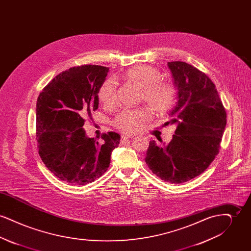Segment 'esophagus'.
<instances>
[{"label": "esophagus", "instance_id": "esophagus-1", "mask_svg": "<svg viewBox=\"0 0 251 251\" xmlns=\"http://www.w3.org/2000/svg\"><path fill=\"white\" fill-rule=\"evenodd\" d=\"M131 137V135H128V134H123V135H121V140H126V139H130Z\"/></svg>", "mask_w": 251, "mask_h": 251}]
</instances>
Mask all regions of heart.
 Returning a JSON list of instances; mask_svg holds the SVG:
<instances>
[{
  "label": "heart",
  "instance_id": "heart-1",
  "mask_svg": "<svg viewBox=\"0 0 251 251\" xmlns=\"http://www.w3.org/2000/svg\"><path fill=\"white\" fill-rule=\"evenodd\" d=\"M161 72L149 65L135 66L121 75V80L139 90L138 100L145 102L153 114L162 116L172 106L176 98V87L169 81L161 79ZM100 101L107 107L115 105L117 85L113 79H106L99 88ZM150 113L145 109L124 110L117 117L114 125L126 133L137 131Z\"/></svg>",
  "mask_w": 251,
  "mask_h": 251
}]
</instances>
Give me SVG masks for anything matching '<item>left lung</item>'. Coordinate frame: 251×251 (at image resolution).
Returning a JSON list of instances; mask_svg holds the SVG:
<instances>
[{
  "instance_id": "8db88e82",
  "label": "left lung",
  "mask_w": 251,
  "mask_h": 251,
  "mask_svg": "<svg viewBox=\"0 0 251 251\" xmlns=\"http://www.w3.org/2000/svg\"><path fill=\"white\" fill-rule=\"evenodd\" d=\"M178 89L176 105L167 124H176L172 140L158 147L152 140L146 164L160 179L181 183L196 178L218 154L227 113L212 80L191 65L167 63Z\"/></svg>"
}]
</instances>
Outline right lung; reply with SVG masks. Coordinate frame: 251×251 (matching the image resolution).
I'll list each match as a JSON object with an SVG mask.
<instances>
[{"label":"right lung","mask_w":251,"mask_h":251,"mask_svg":"<svg viewBox=\"0 0 251 251\" xmlns=\"http://www.w3.org/2000/svg\"><path fill=\"white\" fill-rule=\"evenodd\" d=\"M109 69L97 65L73 67L55 76L36 101L38 153L49 170L61 180L86 184L100 178L119 146L115 131L101 134V142L86 136V117L99 106L98 91Z\"/></svg>","instance_id":"add662e5"}]
</instances>
